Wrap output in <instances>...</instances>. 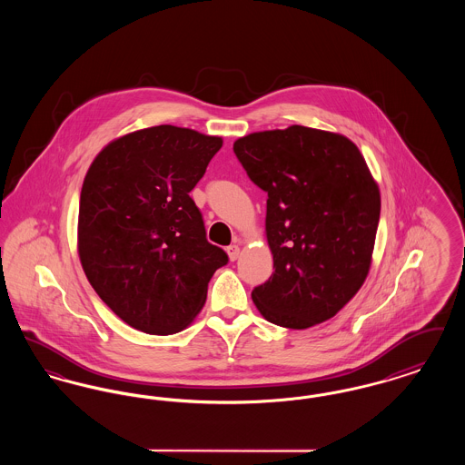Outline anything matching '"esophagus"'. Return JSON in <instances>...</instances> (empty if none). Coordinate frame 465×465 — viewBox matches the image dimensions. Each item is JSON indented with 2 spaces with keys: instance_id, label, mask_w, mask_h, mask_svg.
Wrapping results in <instances>:
<instances>
[{
  "instance_id": "esophagus-1",
  "label": "esophagus",
  "mask_w": 465,
  "mask_h": 465,
  "mask_svg": "<svg viewBox=\"0 0 465 465\" xmlns=\"http://www.w3.org/2000/svg\"><path fill=\"white\" fill-rule=\"evenodd\" d=\"M226 252H228V258H230V262H235V260L239 258V254H241V247H239L237 243H233V245H228V247H226Z\"/></svg>"
}]
</instances>
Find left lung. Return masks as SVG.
<instances>
[{
  "label": "left lung",
  "mask_w": 465,
  "mask_h": 465,
  "mask_svg": "<svg viewBox=\"0 0 465 465\" xmlns=\"http://www.w3.org/2000/svg\"><path fill=\"white\" fill-rule=\"evenodd\" d=\"M233 152L268 193L273 273L252 289L268 322L307 330L334 317L364 284L380 220V190L341 134L291 125L239 137Z\"/></svg>",
  "instance_id": "obj_1"
}]
</instances>
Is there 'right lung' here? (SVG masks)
<instances>
[{
  "label": "right lung",
  "instance_id": "right-lung-1",
  "mask_svg": "<svg viewBox=\"0 0 465 465\" xmlns=\"http://www.w3.org/2000/svg\"><path fill=\"white\" fill-rule=\"evenodd\" d=\"M222 137L156 125L106 144L90 163L78 211V256L90 286L148 334L188 328L228 256L207 242L190 197Z\"/></svg>",
  "mask_w": 465,
  "mask_h": 465
}]
</instances>
